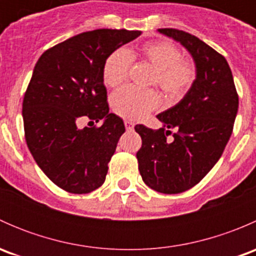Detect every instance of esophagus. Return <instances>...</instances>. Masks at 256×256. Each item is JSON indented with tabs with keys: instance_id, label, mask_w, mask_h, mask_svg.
Masks as SVG:
<instances>
[{
	"instance_id": "34e87169",
	"label": "esophagus",
	"mask_w": 256,
	"mask_h": 256,
	"mask_svg": "<svg viewBox=\"0 0 256 256\" xmlns=\"http://www.w3.org/2000/svg\"><path fill=\"white\" fill-rule=\"evenodd\" d=\"M124 124H125L126 130H132V128H134V122H132V121L125 120V121H124Z\"/></svg>"
}]
</instances>
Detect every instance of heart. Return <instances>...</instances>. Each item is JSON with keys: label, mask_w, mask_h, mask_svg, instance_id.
<instances>
[{"label": "heart", "mask_w": 256, "mask_h": 256, "mask_svg": "<svg viewBox=\"0 0 256 256\" xmlns=\"http://www.w3.org/2000/svg\"><path fill=\"white\" fill-rule=\"evenodd\" d=\"M134 59L154 68L151 84L156 85L172 102L182 99L197 79V66L182 58V52L168 40H154L138 52L118 48L108 56L102 66V79L110 88L120 86L128 79ZM160 105V95L152 89L125 86L112 96L114 112L130 120H140Z\"/></svg>", "instance_id": "1"}]
</instances>
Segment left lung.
Listing matches in <instances>:
<instances>
[{"label":"left lung","mask_w":256,"mask_h":256,"mask_svg":"<svg viewBox=\"0 0 256 256\" xmlns=\"http://www.w3.org/2000/svg\"><path fill=\"white\" fill-rule=\"evenodd\" d=\"M158 30L192 54L197 79L177 105L157 115L164 128L135 126L142 140L136 157L150 188L176 194L200 183L220 158L233 132L239 96L228 62L220 53L184 30Z\"/></svg>","instance_id":"obj_1"}]
</instances>
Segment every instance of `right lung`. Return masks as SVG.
Masks as SVG:
<instances>
[{"instance_id": "obj_1", "label": "right lung", "mask_w": 256, "mask_h": 256, "mask_svg": "<svg viewBox=\"0 0 256 256\" xmlns=\"http://www.w3.org/2000/svg\"><path fill=\"white\" fill-rule=\"evenodd\" d=\"M140 34L108 28L82 32L47 49L36 64L22 104L26 142L46 176L66 192L90 193L105 182L125 125L109 112L102 66ZM82 118L104 122L79 129Z\"/></svg>"}]
</instances>
